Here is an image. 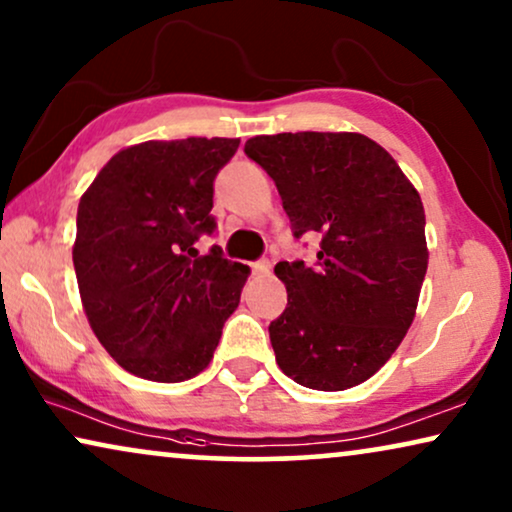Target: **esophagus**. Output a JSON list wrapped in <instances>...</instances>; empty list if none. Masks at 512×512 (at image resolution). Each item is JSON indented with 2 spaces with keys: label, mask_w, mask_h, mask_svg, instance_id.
I'll list each match as a JSON object with an SVG mask.
<instances>
[{
  "label": "esophagus",
  "mask_w": 512,
  "mask_h": 512,
  "mask_svg": "<svg viewBox=\"0 0 512 512\" xmlns=\"http://www.w3.org/2000/svg\"><path fill=\"white\" fill-rule=\"evenodd\" d=\"M251 272H254V275H258V277L268 275V272H270V261H265V258H263V261L251 263Z\"/></svg>",
  "instance_id": "1"
}]
</instances>
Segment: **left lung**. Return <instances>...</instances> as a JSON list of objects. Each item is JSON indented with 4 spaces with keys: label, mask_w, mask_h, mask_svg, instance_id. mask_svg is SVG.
Wrapping results in <instances>:
<instances>
[{
    "label": "left lung",
    "mask_w": 512,
    "mask_h": 512,
    "mask_svg": "<svg viewBox=\"0 0 512 512\" xmlns=\"http://www.w3.org/2000/svg\"><path fill=\"white\" fill-rule=\"evenodd\" d=\"M244 153L275 181L293 237H319L312 265H275L289 293L268 328L279 368L319 391L366 382L415 319L429 265L419 193L359 132L251 137Z\"/></svg>",
    "instance_id": "1"
}]
</instances>
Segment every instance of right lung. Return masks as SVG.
<instances>
[{
    "instance_id": "add662e5",
    "label": "right lung",
    "mask_w": 512,
    "mask_h": 512,
    "mask_svg": "<svg viewBox=\"0 0 512 512\" xmlns=\"http://www.w3.org/2000/svg\"><path fill=\"white\" fill-rule=\"evenodd\" d=\"M240 139L188 137L118 151L76 212L74 270L97 340L128 373L184 382L212 361L249 268L221 247L214 179Z\"/></svg>"
}]
</instances>
